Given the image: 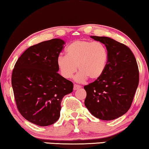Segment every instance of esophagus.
Returning <instances> with one entry per match:
<instances>
[{
    "mask_svg": "<svg viewBox=\"0 0 149 149\" xmlns=\"http://www.w3.org/2000/svg\"><path fill=\"white\" fill-rule=\"evenodd\" d=\"M81 86L80 85H76V84H74V87H73V89H74V90L75 91V90H77V89H80L81 88Z\"/></svg>",
    "mask_w": 149,
    "mask_h": 149,
    "instance_id": "esophagus-1",
    "label": "esophagus"
}]
</instances>
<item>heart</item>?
Masks as SVG:
<instances>
[{
	"mask_svg": "<svg viewBox=\"0 0 149 149\" xmlns=\"http://www.w3.org/2000/svg\"><path fill=\"white\" fill-rule=\"evenodd\" d=\"M67 55H59L57 65L64 78L70 79L77 71L75 77L77 82H83L87 79L95 81L100 78L107 67L109 54L101 42L77 40L71 42L66 49Z\"/></svg>",
	"mask_w": 149,
	"mask_h": 149,
	"instance_id": "heart-1",
	"label": "heart"
}]
</instances>
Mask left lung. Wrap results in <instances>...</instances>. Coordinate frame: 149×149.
Wrapping results in <instances>:
<instances>
[{
  "label": "left lung",
  "mask_w": 149,
  "mask_h": 149,
  "mask_svg": "<svg viewBox=\"0 0 149 149\" xmlns=\"http://www.w3.org/2000/svg\"><path fill=\"white\" fill-rule=\"evenodd\" d=\"M90 37L104 45L109 59L100 78L84 87L85 105L97 119H115L127 113L132 105L139 83L137 62L125 45L107 36Z\"/></svg>",
  "instance_id": "left-lung-1"
}]
</instances>
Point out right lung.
I'll return each mask as SVG.
<instances>
[{"instance_id": "right-lung-1", "label": "right lung", "mask_w": 149, "mask_h": 149, "mask_svg": "<svg viewBox=\"0 0 149 149\" xmlns=\"http://www.w3.org/2000/svg\"><path fill=\"white\" fill-rule=\"evenodd\" d=\"M64 43L54 38L30 47L14 66L11 84L18 111L35 125L56 123L62 98L73 91V83L58 72L57 58Z\"/></svg>"}]
</instances>
